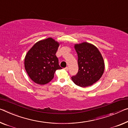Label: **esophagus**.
Instances as JSON below:
<instances>
[{
	"label": "esophagus",
	"instance_id": "1",
	"mask_svg": "<svg viewBox=\"0 0 128 128\" xmlns=\"http://www.w3.org/2000/svg\"><path fill=\"white\" fill-rule=\"evenodd\" d=\"M64 69L66 71H68V67H66V68H64Z\"/></svg>",
	"mask_w": 128,
	"mask_h": 128
}]
</instances>
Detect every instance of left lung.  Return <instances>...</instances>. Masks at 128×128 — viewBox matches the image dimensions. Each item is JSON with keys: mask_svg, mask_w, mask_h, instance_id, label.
I'll use <instances>...</instances> for the list:
<instances>
[{"mask_svg": "<svg viewBox=\"0 0 128 128\" xmlns=\"http://www.w3.org/2000/svg\"><path fill=\"white\" fill-rule=\"evenodd\" d=\"M74 48L78 55V72L72 80L80 87L91 86L104 73L105 64L102 56L94 45L86 42L76 44Z\"/></svg>", "mask_w": 128, "mask_h": 128, "instance_id": "left-lung-1", "label": "left lung"}]
</instances>
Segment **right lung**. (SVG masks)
Here are the masks:
<instances>
[{"label":"right lung","mask_w":128,"mask_h":128,"mask_svg":"<svg viewBox=\"0 0 128 128\" xmlns=\"http://www.w3.org/2000/svg\"><path fill=\"white\" fill-rule=\"evenodd\" d=\"M60 44L52 38L36 42L26 55L24 68L31 80L39 84L52 80L56 71L61 69L56 52Z\"/></svg>","instance_id":"right-lung-1"}]
</instances>
